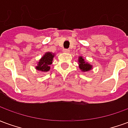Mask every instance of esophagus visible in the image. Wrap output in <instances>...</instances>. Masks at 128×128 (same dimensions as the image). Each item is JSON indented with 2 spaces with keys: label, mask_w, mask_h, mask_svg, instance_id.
I'll return each instance as SVG.
<instances>
[{
  "label": "esophagus",
  "mask_w": 128,
  "mask_h": 128,
  "mask_svg": "<svg viewBox=\"0 0 128 128\" xmlns=\"http://www.w3.org/2000/svg\"><path fill=\"white\" fill-rule=\"evenodd\" d=\"M63 52H64V53H69L70 50L68 48H64L63 49Z\"/></svg>",
  "instance_id": "34e87169"
}]
</instances>
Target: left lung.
Returning <instances> with one entry per match:
<instances>
[{"instance_id":"1","label":"left lung","mask_w":128,"mask_h":128,"mask_svg":"<svg viewBox=\"0 0 128 128\" xmlns=\"http://www.w3.org/2000/svg\"><path fill=\"white\" fill-rule=\"evenodd\" d=\"M79 62H80V68L82 71H88L91 69L92 66L90 65L88 63H86L82 57H80L79 59Z\"/></svg>"}]
</instances>
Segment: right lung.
Segmentation results:
<instances>
[{
	"mask_svg": "<svg viewBox=\"0 0 128 128\" xmlns=\"http://www.w3.org/2000/svg\"><path fill=\"white\" fill-rule=\"evenodd\" d=\"M54 56L51 53H46L40 60L39 63L36 66V69L44 72H46L50 69V64H52Z\"/></svg>",
	"mask_w": 128,
	"mask_h": 128,
	"instance_id": "1",
	"label": "right lung"
}]
</instances>
